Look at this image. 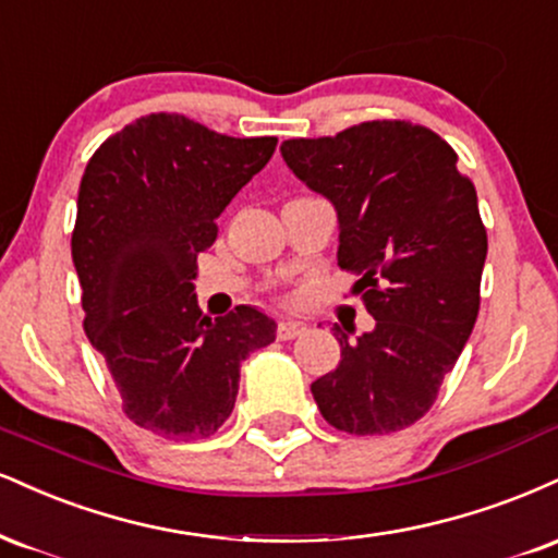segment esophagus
I'll return each mask as SVG.
<instances>
[{
  "label": "esophagus",
  "mask_w": 558,
  "mask_h": 558,
  "mask_svg": "<svg viewBox=\"0 0 558 558\" xmlns=\"http://www.w3.org/2000/svg\"><path fill=\"white\" fill-rule=\"evenodd\" d=\"M301 332H306L304 322L283 319V322H280V325H278V338H280V340H293V338H299Z\"/></svg>",
  "instance_id": "esophagus-1"
}]
</instances>
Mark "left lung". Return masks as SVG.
Here are the masks:
<instances>
[{"label":"left lung","mask_w":558,"mask_h":558,"mask_svg":"<svg viewBox=\"0 0 558 558\" xmlns=\"http://www.w3.org/2000/svg\"><path fill=\"white\" fill-rule=\"evenodd\" d=\"M283 160L338 213L340 270L361 275L374 330L340 335V364L312 385L340 432L392 434L426 415L471 338L488 239L458 153L411 122L286 140Z\"/></svg>","instance_id":"obj_1"}]
</instances>
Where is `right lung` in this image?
<instances>
[{"label":"right lung","instance_id":"add662e5","mask_svg":"<svg viewBox=\"0 0 558 558\" xmlns=\"http://www.w3.org/2000/svg\"><path fill=\"white\" fill-rule=\"evenodd\" d=\"M275 145L150 113L85 166L72 231L85 335L126 418L166 439L218 432L236 402L241 361L275 340V319L254 306L205 317L192 283L197 254L218 236L215 220Z\"/></svg>","mask_w":558,"mask_h":558}]
</instances>
